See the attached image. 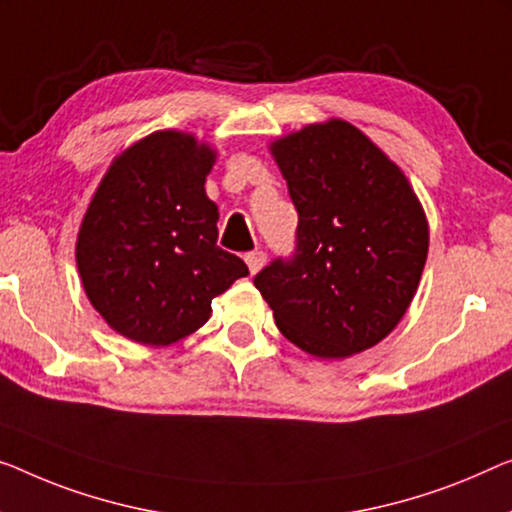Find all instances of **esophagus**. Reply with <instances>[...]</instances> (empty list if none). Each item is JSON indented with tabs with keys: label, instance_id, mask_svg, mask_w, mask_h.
Returning a JSON list of instances; mask_svg holds the SVG:
<instances>
[{
	"label": "esophagus",
	"instance_id": "esophagus-1",
	"mask_svg": "<svg viewBox=\"0 0 512 512\" xmlns=\"http://www.w3.org/2000/svg\"><path fill=\"white\" fill-rule=\"evenodd\" d=\"M264 262H266V255L262 253V250H253V253L246 255V264H248L250 273H257L264 266Z\"/></svg>",
	"mask_w": 512,
	"mask_h": 512
}]
</instances>
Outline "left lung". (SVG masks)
<instances>
[{"instance_id": "1", "label": "left lung", "mask_w": 512, "mask_h": 512, "mask_svg": "<svg viewBox=\"0 0 512 512\" xmlns=\"http://www.w3.org/2000/svg\"><path fill=\"white\" fill-rule=\"evenodd\" d=\"M299 211L292 257L255 276L280 333L317 358L375 347L414 299L427 220L398 165L342 119L271 144Z\"/></svg>"}]
</instances>
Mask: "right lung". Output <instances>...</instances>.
I'll return each instance as SVG.
<instances>
[{
  "mask_svg": "<svg viewBox=\"0 0 512 512\" xmlns=\"http://www.w3.org/2000/svg\"><path fill=\"white\" fill-rule=\"evenodd\" d=\"M216 151L190 133L158 131L114 158L82 218V287L114 331L172 345L207 322L211 301L248 276L218 248V207L204 181Z\"/></svg>",
  "mask_w": 512,
  "mask_h": 512,
  "instance_id": "add662e5",
  "label": "right lung"
}]
</instances>
